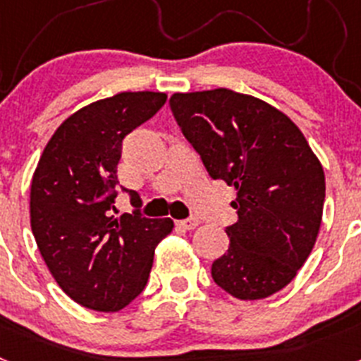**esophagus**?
Returning <instances> with one entry per match:
<instances>
[{
  "mask_svg": "<svg viewBox=\"0 0 361 361\" xmlns=\"http://www.w3.org/2000/svg\"><path fill=\"white\" fill-rule=\"evenodd\" d=\"M199 224H200V220L195 219V216H191V219L178 220V226H180L183 229H195Z\"/></svg>",
  "mask_w": 361,
  "mask_h": 361,
  "instance_id": "obj_1",
  "label": "esophagus"
}]
</instances>
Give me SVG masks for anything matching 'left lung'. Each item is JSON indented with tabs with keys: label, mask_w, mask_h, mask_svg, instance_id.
<instances>
[{
	"label": "left lung",
	"mask_w": 361,
	"mask_h": 361,
	"mask_svg": "<svg viewBox=\"0 0 361 361\" xmlns=\"http://www.w3.org/2000/svg\"><path fill=\"white\" fill-rule=\"evenodd\" d=\"M170 108L209 177L237 190L238 222L212 276L235 298L280 291L317 242L325 175L298 126L282 111L228 88L173 94Z\"/></svg>",
	"instance_id": "8db88e82"
}]
</instances>
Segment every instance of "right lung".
Listing matches in <instances>:
<instances>
[{
  "instance_id": "1",
  "label": "right lung",
  "mask_w": 361,
  "mask_h": 361,
  "mask_svg": "<svg viewBox=\"0 0 361 361\" xmlns=\"http://www.w3.org/2000/svg\"><path fill=\"white\" fill-rule=\"evenodd\" d=\"M166 103L161 92H123L78 110L56 130L30 186V226L59 288L82 307L114 312L146 288L155 245L171 219H146L135 209L111 215L119 193L123 139Z\"/></svg>"
}]
</instances>
